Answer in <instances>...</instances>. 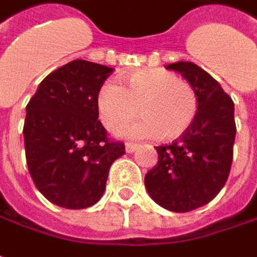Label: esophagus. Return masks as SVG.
Segmentation results:
<instances>
[{
	"label": "esophagus",
	"instance_id": "1",
	"mask_svg": "<svg viewBox=\"0 0 257 257\" xmlns=\"http://www.w3.org/2000/svg\"><path fill=\"white\" fill-rule=\"evenodd\" d=\"M138 150V145L137 144H132V142H128V144H125V151L128 152V154H132L134 151Z\"/></svg>",
	"mask_w": 257,
	"mask_h": 257
}]
</instances>
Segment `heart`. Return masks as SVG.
I'll return each instance as SVG.
<instances>
[{
    "label": "heart",
    "mask_w": 257,
    "mask_h": 257,
    "mask_svg": "<svg viewBox=\"0 0 257 257\" xmlns=\"http://www.w3.org/2000/svg\"><path fill=\"white\" fill-rule=\"evenodd\" d=\"M96 103L102 123L112 132L125 126L140 109L142 117L120 132L131 140H177L191 128L198 113L194 89L175 73L157 67L128 73L122 84L105 82Z\"/></svg>",
    "instance_id": "obj_1"
}]
</instances>
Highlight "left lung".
<instances>
[{"label":"left lung","instance_id":"8db88e82","mask_svg":"<svg viewBox=\"0 0 257 257\" xmlns=\"http://www.w3.org/2000/svg\"><path fill=\"white\" fill-rule=\"evenodd\" d=\"M165 69L180 73L194 89L198 113L180 140L157 147L158 162L145 175V188L158 206L187 213L210 203L227 181L236 138L234 103L194 63H171Z\"/></svg>","mask_w":257,"mask_h":257}]
</instances>
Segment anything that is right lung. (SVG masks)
Instances as JSON below:
<instances>
[{
	"label": "right lung",
	"mask_w": 257,
	"mask_h": 257,
	"mask_svg": "<svg viewBox=\"0 0 257 257\" xmlns=\"http://www.w3.org/2000/svg\"><path fill=\"white\" fill-rule=\"evenodd\" d=\"M112 72L103 64L73 60L46 76L26 107L28 171L56 206L79 210L96 204L110 165L125 154V145L107 140L97 120V92Z\"/></svg>",
	"instance_id": "right-lung-1"
}]
</instances>
